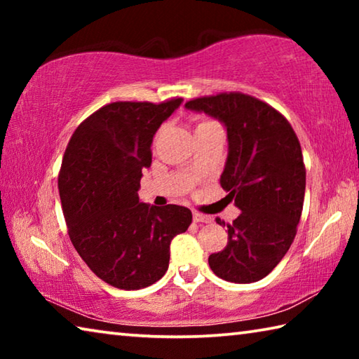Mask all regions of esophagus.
<instances>
[{"label": "esophagus", "instance_id": "1", "mask_svg": "<svg viewBox=\"0 0 359 359\" xmlns=\"http://www.w3.org/2000/svg\"><path fill=\"white\" fill-rule=\"evenodd\" d=\"M193 222L194 223H209L210 217L199 214V212H193Z\"/></svg>", "mask_w": 359, "mask_h": 359}]
</instances>
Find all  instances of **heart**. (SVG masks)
<instances>
[{"mask_svg":"<svg viewBox=\"0 0 359 359\" xmlns=\"http://www.w3.org/2000/svg\"><path fill=\"white\" fill-rule=\"evenodd\" d=\"M209 125H215V123H214V121H209V120H203V121H199V123L196 125V130L205 128V126H209Z\"/></svg>","mask_w":359,"mask_h":359,"instance_id":"obj_1","label":"heart"}]
</instances>
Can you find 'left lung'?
<instances>
[{
    "label": "left lung",
    "instance_id": "8db88e82",
    "mask_svg": "<svg viewBox=\"0 0 359 359\" xmlns=\"http://www.w3.org/2000/svg\"><path fill=\"white\" fill-rule=\"evenodd\" d=\"M185 107L226 128L228 158L220 185L242 212L226 224L228 244L210 255V269L226 282H258L294 241L306 191L301 144L280 112L250 95L203 96ZM217 223L224 226L220 218Z\"/></svg>",
    "mask_w": 359,
    "mask_h": 359
}]
</instances>
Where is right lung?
Wrapping results in <instances>:
<instances>
[{"mask_svg":"<svg viewBox=\"0 0 359 359\" xmlns=\"http://www.w3.org/2000/svg\"><path fill=\"white\" fill-rule=\"evenodd\" d=\"M117 101L77 126L58 174L72 245L101 280L120 290L150 287L165 276L174 236L191 223L190 209L139 201L151 141L182 104Z\"/></svg>","mask_w":359,"mask_h":359,"instance_id":"right-lung-1","label":"right lung"}]
</instances>
